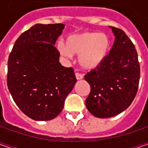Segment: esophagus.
Returning a JSON list of instances; mask_svg holds the SVG:
<instances>
[{"instance_id": "esophagus-1", "label": "esophagus", "mask_w": 148, "mask_h": 148, "mask_svg": "<svg viewBox=\"0 0 148 148\" xmlns=\"http://www.w3.org/2000/svg\"><path fill=\"white\" fill-rule=\"evenodd\" d=\"M76 78H77V80H82L83 78V75H82L81 73L77 72V73H76Z\"/></svg>"}]
</instances>
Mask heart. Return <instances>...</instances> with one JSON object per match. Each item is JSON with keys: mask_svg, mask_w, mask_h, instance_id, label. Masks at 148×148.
Instances as JSON below:
<instances>
[{"mask_svg": "<svg viewBox=\"0 0 148 148\" xmlns=\"http://www.w3.org/2000/svg\"><path fill=\"white\" fill-rule=\"evenodd\" d=\"M111 47L110 38L99 32H82L70 34L65 43H58L57 49L67 59L78 55V62L86 70H93L107 58Z\"/></svg>", "mask_w": 148, "mask_h": 148, "instance_id": "obj_1", "label": "heart"}]
</instances>
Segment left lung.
Returning a JSON list of instances; mask_svg holds the SVG:
<instances>
[{
	"label": "left lung",
	"instance_id": "left-lung-1",
	"mask_svg": "<svg viewBox=\"0 0 148 148\" xmlns=\"http://www.w3.org/2000/svg\"><path fill=\"white\" fill-rule=\"evenodd\" d=\"M114 43L105 61L85 76L90 86L86 106L97 118H110L124 111L138 89L140 66L134 43L122 29L110 27Z\"/></svg>",
	"mask_w": 148,
	"mask_h": 148
}]
</instances>
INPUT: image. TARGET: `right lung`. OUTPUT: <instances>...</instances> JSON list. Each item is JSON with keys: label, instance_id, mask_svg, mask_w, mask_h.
<instances>
[{"label": "right lung", "instance_id": "obj_1", "mask_svg": "<svg viewBox=\"0 0 148 148\" xmlns=\"http://www.w3.org/2000/svg\"><path fill=\"white\" fill-rule=\"evenodd\" d=\"M64 27L34 25L18 38L9 56V91L20 110L34 120L58 116L77 82L73 69L61 65L54 47Z\"/></svg>", "mask_w": 148, "mask_h": 148}]
</instances>
